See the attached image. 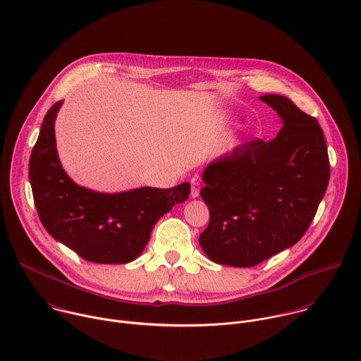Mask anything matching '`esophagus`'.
I'll return each instance as SVG.
<instances>
[{
	"label": "esophagus",
	"mask_w": 361,
	"mask_h": 361,
	"mask_svg": "<svg viewBox=\"0 0 361 361\" xmlns=\"http://www.w3.org/2000/svg\"><path fill=\"white\" fill-rule=\"evenodd\" d=\"M200 191H201V184L195 180L191 181V197L192 198H197L200 195Z\"/></svg>",
	"instance_id": "34e87169"
}]
</instances>
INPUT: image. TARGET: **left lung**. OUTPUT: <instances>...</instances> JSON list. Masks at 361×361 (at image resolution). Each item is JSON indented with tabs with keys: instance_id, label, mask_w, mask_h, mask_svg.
I'll return each instance as SVG.
<instances>
[{
	"instance_id": "obj_1",
	"label": "left lung",
	"mask_w": 361,
	"mask_h": 361,
	"mask_svg": "<svg viewBox=\"0 0 361 361\" xmlns=\"http://www.w3.org/2000/svg\"><path fill=\"white\" fill-rule=\"evenodd\" d=\"M282 118L271 142H247L208 164L201 198L209 224L200 245L215 264L250 268L305 235L326 192L330 163L313 116L281 94L259 96Z\"/></svg>"
}]
</instances>
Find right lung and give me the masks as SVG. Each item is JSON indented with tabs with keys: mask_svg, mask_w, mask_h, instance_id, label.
Returning a JSON list of instances; mask_svg holds the SVG:
<instances>
[{
	"mask_svg": "<svg viewBox=\"0 0 361 361\" xmlns=\"http://www.w3.org/2000/svg\"><path fill=\"white\" fill-rule=\"evenodd\" d=\"M61 106L62 100L47 111L30 159V181L39 219L56 241L89 262H132L147 245L154 224L188 198L190 184L114 194L75 184L56 152L55 118Z\"/></svg>",
	"mask_w": 361,
	"mask_h": 361,
	"instance_id": "right-lung-1",
	"label": "right lung"
}]
</instances>
